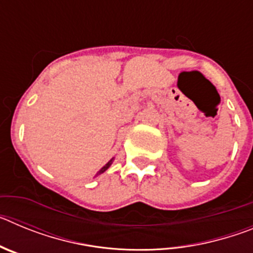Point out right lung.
<instances>
[{"mask_svg": "<svg viewBox=\"0 0 253 253\" xmlns=\"http://www.w3.org/2000/svg\"><path fill=\"white\" fill-rule=\"evenodd\" d=\"M114 160H115V157H113V158H111V160H110V161H109V162H107V163H106V165H105V166H104V167H102V169H100V171H99V172H97V173H96V175H95V177H96V176H99V175H101V173H104V172H105V171H106V169H109V167H110V166H111V165H113Z\"/></svg>", "mask_w": 253, "mask_h": 253, "instance_id": "1", "label": "right lung"}]
</instances>
